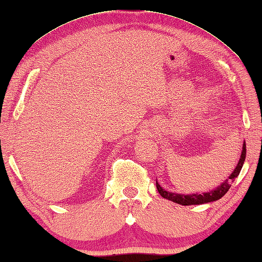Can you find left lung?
Wrapping results in <instances>:
<instances>
[{"label":"left lung","mask_w":262,"mask_h":262,"mask_svg":"<svg viewBox=\"0 0 262 262\" xmlns=\"http://www.w3.org/2000/svg\"><path fill=\"white\" fill-rule=\"evenodd\" d=\"M245 156H246V144L244 141L243 150H242V154H241V158H239L238 164H237V166H236V168L234 169V172L230 174L229 178H227L220 185H219V187L212 190V191L203 192V193H192V194H182V193H177V192H170V191H167V190L163 189V187H160L158 181L156 180L157 189H158V192L160 193L161 197H164L165 199H168V201H170V202L180 204V205H183V206L202 205V204L219 201V199L222 198L228 192V190H229L231 187V183L234 182L235 179L239 175L241 169H242V167H243V164L245 161Z\"/></svg>","instance_id":"left-lung-1"}]
</instances>
